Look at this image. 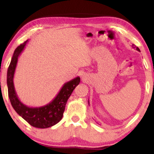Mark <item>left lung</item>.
I'll list each match as a JSON object with an SVG mask.
<instances>
[{
  "instance_id": "obj_1",
  "label": "left lung",
  "mask_w": 154,
  "mask_h": 154,
  "mask_svg": "<svg viewBox=\"0 0 154 154\" xmlns=\"http://www.w3.org/2000/svg\"><path fill=\"white\" fill-rule=\"evenodd\" d=\"M132 48H136V50H137V51H139V52H140V49H139V48H137V47H136V46H135V45H134V44H132ZM89 104H90V102H89V100H88V105H89ZM98 124H100V123H98Z\"/></svg>"
}]
</instances>
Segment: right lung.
Listing matches in <instances>:
<instances>
[{
	"mask_svg": "<svg viewBox=\"0 0 154 154\" xmlns=\"http://www.w3.org/2000/svg\"><path fill=\"white\" fill-rule=\"evenodd\" d=\"M28 40L21 44L14 50L7 73V85L10 102L17 113L25 121L38 128H48L59 123L63 117L67 100L73 90L79 85L81 79L78 76L63 85L60 91L49 104L39 107H30L21 102L14 86V75L18 57L22 53Z\"/></svg>",
	"mask_w": 154,
	"mask_h": 154,
	"instance_id": "1",
	"label": "right lung"
}]
</instances>
